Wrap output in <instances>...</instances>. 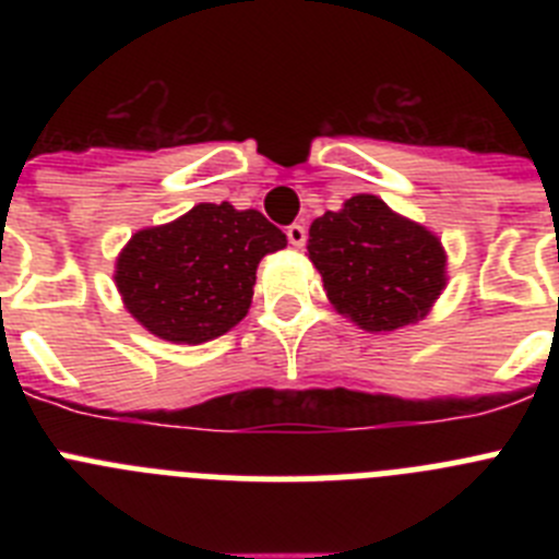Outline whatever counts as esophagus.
Instances as JSON below:
<instances>
[{
  "label": "esophagus",
  "mask_w": 559,
  "mask_h": 559,
  "mask_svg": "<svg viewBox=\"0 0 559 559\" xmlns=\"http://www.w3.org/2000/svg\"><path fill=\"white\" fill-rule=\"evenodd\" d=\"M285 235H288V243L296 246V249H302L305 240H308V229H305L302 224H290L288 229H285Z\"/></svg>",
  "instance_id": "1"
}]
</instances>
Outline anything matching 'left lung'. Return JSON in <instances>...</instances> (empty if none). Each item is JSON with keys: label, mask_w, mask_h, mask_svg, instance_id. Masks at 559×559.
<instances>
[{"label": "left lung", "mask_w": 559, "mask_h": 559, "mask_svg": "<svg viewBox=\"0 0 559 559\" xmlns=\"http://www.w3.org/2000/svg\"><path fill=\"white\" fill-rule=\"evenodd\" d=\"M308 235V257L330 305L367 333L417 324L448 285V254L437 231L369 192L324 212Z\"/></svg>", "instance_id": "left-lung-1"}]
</instances>
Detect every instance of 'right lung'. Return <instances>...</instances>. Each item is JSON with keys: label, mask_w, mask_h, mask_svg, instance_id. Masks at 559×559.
Wrapping results in <instances>:
<instances>
[{"label": "right lung", "mask_w": 559, "mask_h": 559, "mask_svg": "<svg viewBox=\"0 0 559 559\" xmlns=\"http://www.w3.org/2000/svg\"><path fill=\"white\" fill-rule=\"evenodd\" d=\"M288 237L263 212L195 204L181 218L131 235L114 263L128 313L173 344H204L243 322L257 265Z\"/></svg>", "instance_id": "obj_1"}]
</instances>
